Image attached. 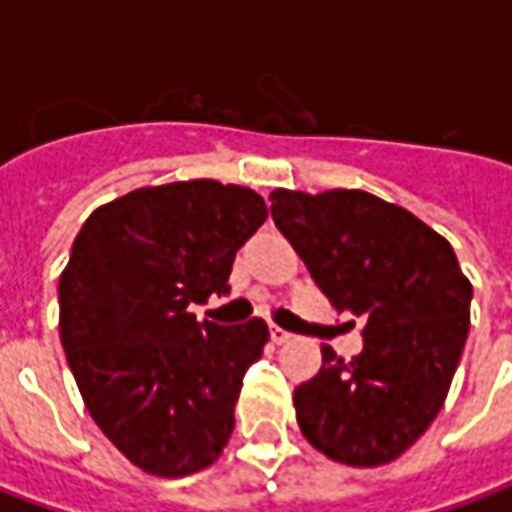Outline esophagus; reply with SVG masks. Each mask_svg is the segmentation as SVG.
<instances>
[{
  "instance_id": "esophagus-1",
  "label": "esophagus",
  "mask_w": 512,
  "mask_h": 512,
  "mask_svg": "<svg viewBox=\"0 0 512 512\" xmlns=\"http://www.w3.org/2000/svg\"><path fill=\"white\" fill-rule=\"evenodd\" d=\"M271 340H274L277 345L290 343V340H293V334H290L288 329H282V326H271Z\"/></svg>"
}]
</instances>
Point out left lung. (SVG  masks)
Instances as JSON below:
<instances>
[{
	"label": "left lung",
	"instance_id": "left-lung-1",
	"mask_svg": "<svg viewBox=\"0 0 512 512\" xmlns=\"http://www.w3.org/2000/svg\"><path fill=\"white\" fill-rule=\"evenodd\" d=\"M271 216L334 310L365 321L362 354L323 345L318 376L293 392L304 439L356 469L395 461L447 400L472 282L444 235L367 191L274 189Z\"/></svg>",
	"mask_w": 512,
	"mask_h": 512
}]
</instances>
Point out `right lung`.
I'll list each match as a JSON object with an SVG mask.
<instances>
[{
	"instance_id": "right-lung-1",
	"label": "right lung",
	"mask_w": 512,
	"mask_h": 512,
	"mask_svg": "<svg viewBox=\"0 0 512 512\" xmlns=\"http://www.w3.org/2000/svg\"><path fill=\"white\" fill-rule=\"evenodd\" d=\"M257 191L219 180L142 186L95 208L60 274V340L106 439L142 472L211 466L235 428L268 326L197 321L224 296L235 252L266 222Z\"/></svg>"
}]
</instances>
